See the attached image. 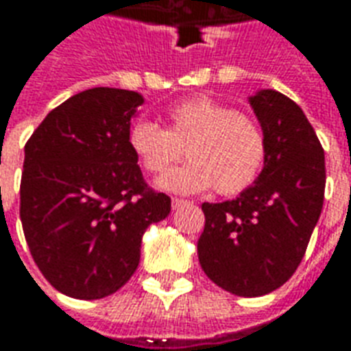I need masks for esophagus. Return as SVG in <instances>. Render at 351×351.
<instances>
[{
	"label": "esophagus",
	"instance_id": "34e87169",
	"mask_svg": "<svg viewBox=\"0 0 351 351\" xmlns=\"http://www.w3.org/2000/svg\"><path fill=\"white\" fill-rule=\"evenodd\" d=\"M171 203H173V208H178V206L182 205H188L190 201H186V199H178V197H173L171 199Z\"/></svg>",
	"mask_w": 351,
	"mask_h": 351
}]
</instances>
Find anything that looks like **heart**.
I'll return each mask as SVG.
<instances>
[{"label":"heart","instance_id":"b5f03b06","mask_svg":"<svg viewBox=\"0 0 351 351\" xmlns=\"http://www.w3.org/2000/svg\"><path fill=\"white\" fill-rule=\"evenodd\" d=\"M128 143L148 173L165 171L186 148L190 161L158 178V188L173 193H197L213 186L221 195L241 193L256 182L267 158L259 123L206 95L171 105L165 130L138 120L131 125Z\"/></svg>","mask_w":351,"mask_h":351}]
</instances>
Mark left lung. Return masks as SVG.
I'll return each mask as SVG.
<instances>
[{
  "mask_svg": "<svg viewBox=\"0 0 351 351\" xmlns=\"http://www.w3.org/2000/svg\"><path fill=\"white\" fill-rule=\"evenodd\" d=\"M267 141L256 182L223 203H203L199 263L216 286L239 297L278 289L297 271L325 191V156L302 108L276 90L248 97Z\"/></svg>",
  "mask_w": 351,
  "mask_h": 351,
  "instance_id": "1",
  "label": "left lung"
}]
</instances>
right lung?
I'll return each instance as SVG.
<instances>
[{
    "mask_svg": "<svg viewBox=\"0 0 351 351\" xmlns=\"http://www.w3.org/2000/svg\"><path fill=\"white\" fill-rule=\"evenodd\" d=\"M143 103L120 88L80 92L24 146L22 229L43 276L64 295L93 301L118 291L137 271L146 228L171 213L128 143Z\"/></svg>",
    "mask_w": 351,
    "mask_h": 351,
    "instance_id": "obj_1",
    "label": "right lung"
}]
</instances>
